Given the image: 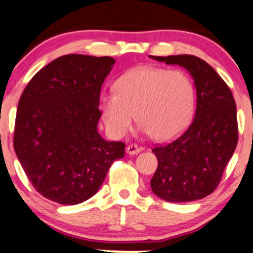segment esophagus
<instances>
[{"instance_id": "obj_1", "label": "esophagus", "mask_w": 253, "mask_h": 253, "mask_svg": "<svg viewBox=\"0 0 253 253\" xmlns=\"http://www.w3.org/2000/svg\"><path fill=\"white\" fill-rule=\"evenodd\" d=\"M126 152H127V154H129V155H136V154H139L140 152H141V148H140L139 146L133 145V143H132V145L127 146Z\"/></svg>"}]
</instances>
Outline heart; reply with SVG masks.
<instances>
[{
    "mask_svg": "<svg viewBox=\"0 0 253 253\" xmlns=\"http://www.w3.org/2000/svg\"><path fill=\"white\" fill-rule=\"evenodd\" d=\"M114 89L100 97L101 117L114 137L126 135L136 117L142 133L167 141L180 135L193 118L195 87L180 70L140 66L121 75Z\"/></svg>",
    "mask_w": 253,
    "mask_h": 253,
    "instance_id": "obj_1",
    "label": "heart"
}]
</instances>
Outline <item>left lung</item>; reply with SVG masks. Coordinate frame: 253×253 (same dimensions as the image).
<instances>
[{"mask_svg": "<svg viewBox=\"0 0 253 253\" xmlns=\"http://www.w3.org/2000/svg\"><path fill=\"white\" fill-rule=\"evenodd\" d=\"M182 66L196 87V113L185 132L153 149L158 169L150 180L156 196L167 202H191L216 189L237 146V112L233 95L209 64L191 55L150 56Z\"/></svg>", "mask_w": 253, "mask_h": 253, "instance_id": "8db88e82", "label": "left lung"}]
</instances>
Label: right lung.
Instances as JSON below:
<instances>
[{"mask_svg": "<svg viewBox=\"0 0 253 253\" xmlns=\"http://www.w3.org/2000/svg\"><path fill=\"white\" fill-rule=\"evenodd\" d=\"M112 57L65 55L33 77L18 101L14 148L42 196L65 206L97 193L125 143L98 132L101 85Z\"/></svg>", "mask_w": 253, "mask_h": 253, "instance_id": "1", "label": "right lung"}]
</instances>
